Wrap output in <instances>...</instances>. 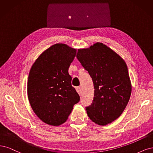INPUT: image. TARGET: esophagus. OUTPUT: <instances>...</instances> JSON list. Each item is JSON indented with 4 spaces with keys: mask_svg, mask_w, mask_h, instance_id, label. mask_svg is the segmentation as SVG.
Wrapping results in <instances>:
<instances>
[{
    "mask_svg": "<svg viewBox=\"0 0 153 153\" xmlns=\"http://www.w3.org/2000/svg\"><path fill=\"white\" fill-rule=\"evenodd\" d=\"M76 91H77V93H79V95H81L82 93V90H81V88L78 86V87H76Z\"/></svg>",
    "mask_w": 153,
    "mask_h": 153,
    "instance_id": "34e87169",
    "label": "esophagus"
}]
</instances>
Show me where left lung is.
Instances as JSON below:
<instances>
[{
    "label": "left lung",
    "mask_w": 153,
    "mask_h": 153,
    "mask_svg": "<svg viewBox=\"0 0 153 153\" xmlns=\"http://www.w3.org/2000/svg\"><path fill=\"white\" fill-rule=\"evenodd\" d=\"M76 57L89 73L95 89L91 104L86 107L88 117L99 125L112 123L122 114L131 95L125 62L100 42L78 50Z\"/></svg>",
    "instance_id": "1"
}]
</instances>
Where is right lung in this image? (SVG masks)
I'll return each instance as SVG.
<instances>
[{
  "label": "right lung",
  "mask_w": 153,
  "mask_h": 153,
  "mask_svg": "<svg viewBox=\"0 0 153 153\" xmlns=\"http://www.w3.org/2000/svg\"><path fill=\"white\" fill-rule=\"evenodd\" d=\"M76 54L75 49L56 44L43 52L31 68L27 82L28 100L33 112L46 124L58 126L65 122L80 100L68 72Z\"/></svg>",
  "instance_id": "right-lung-1"
}]
</instances>
